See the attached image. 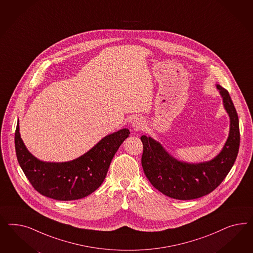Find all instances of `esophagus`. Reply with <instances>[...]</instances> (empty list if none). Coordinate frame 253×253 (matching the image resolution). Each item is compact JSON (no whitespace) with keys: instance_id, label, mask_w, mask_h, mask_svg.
Instances as JSON below:
<instances>
[{"instance_id":"obj_1","label":"esophagus","mask_w":253,"mask_h":253,"mask_svg":"<svg viewBox=\"0 0 253 253\" xmlns=\"http://www.w3.org/2000/svg\"><path fill=\"white\" fill-rule=\"evenodd\" d=\"M132 127L134 130H141L144 127V123L141 119H134L132 122Z\"/></svg>"}]
</instances>
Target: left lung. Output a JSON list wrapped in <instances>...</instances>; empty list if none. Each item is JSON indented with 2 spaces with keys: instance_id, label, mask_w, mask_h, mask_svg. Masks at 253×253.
Segmentation results:
<instances>
[{
  "instance_id": "1",
  "label": "left lung",
  "mask_w": 253,
  "mask_h": 253,
  "mask_svg": "<svg viewBox=\"0 0 253 253\" xmlns=\"http://www.w3.org/2000/svg\"><path fill=\"white\" fill-rule=\"evenodd\" d=\"M230 117L229 136L221 153L211 161L190 164L169 156L160 143L143 135L142 166L146 178L162 194L180 200L199 199L223 181L238 157L240 142L238 113L229 92L217 85Z\"/></svg>"
}]
</instances>
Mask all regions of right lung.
I'll return each mask as SVG.
<instances>
[{
  "mask_svg": "<svg viewBox=\"0 0 253 253\" xmlns=\"http://www.w3.org/2000/svg\"><path fill=\"white\" fill-rule=\"evenodd\" d=\"M129 134L128 129L109 134L74 161L43 162L28 151L20 137L17 123L15 153L25 175L36 191L56 200H75L87 197L99 187L117 150Z\"/></svg>",
  "mask_w": 253,
  "mask_h": 253,
  "instance_id": "1",
  "label": "right lung"
}]
</instances>
